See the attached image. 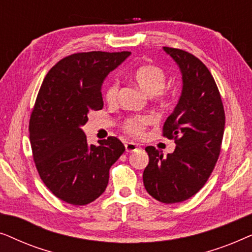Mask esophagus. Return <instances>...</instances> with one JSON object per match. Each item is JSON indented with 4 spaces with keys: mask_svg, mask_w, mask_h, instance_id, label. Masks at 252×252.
Instances as JSON below:
<instances>
[{
    "mask_svg": "<svg viewBox=\"0 0 252 252\" xmlns=\"http://www.w3.org/2000/svg\"><path fill=\"white\" fill-rule=\"evenodd\" d=\"M125 148H126V151L127 153H133V151H136L139 149V144L134 143V142H127L125 144Z\"/></svg>",
    "mask_w": 252,
    "mask_h": 252,
    "instance_id": "1",
    "label": "esophagus"
}]
</instances>
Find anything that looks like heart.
Wrapping results in <instances>:
<instances>
[{
    "instance_id": "1",
    "label": "heart",
    "mask_w": 252,
    "mask_h": 252,
    "mask_svg": "<svg viewBox=\"0 0 252 252\" xmlns=\"http://www.w3.org/2000/svg\"><path fill=\"white\" fill-rule=\"evenodd\" d=\"M132 80L141 91L146 94L153 96L156 99H163L166 97L164 92V86L166 84V73L160 67L153 64L141 65L132 74ZM118 95V84L111 82L108 85L104 92V98L108 103H113ZM150 123V118L143 116L130 117L124 124V129L133 136L142 135L144 128Z\"/></svg>"
}]
</instances>
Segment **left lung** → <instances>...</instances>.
<instances>
[{
    "label": "left lung",
    "mask_w": 252,
    "mask_h": 252,
    "mask_svg": "<svg viewBox=\"0 0 252 252\" xmlns=\"http://www.w3.org/2000/svg\"><path fill=\"white\" fill-rule=\"evenodd\" d=\"M163 49L182 74L181 96L163 127V135L174 139L177 147L166 157L156 148H146L149 164L143 185L155 199L172 204L194 196L211 175L222 142L225 111L208 67L187 51Z\"/></svg>",
    "instance_id": "8db88e82"
}]
</instances>
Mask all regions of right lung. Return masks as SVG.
<instances>
[{
	"label": "right lung",
	"instance_id": "add662e5",
	"mask_svg": "<svg viewBox=\"0 0 252 252\" xmlns=\"http://www.w3.org/2000/svg\"><path fill=\"white\" fill-rule=\"evenodd\" d=\"M129 51L78 53L48 72L30 119L33 159L41 180L62 201L86 205L104 192L109 170L125 147L115 136L88 146L81 127L103 108L102 85Z\"/></svg>",
	"mask_w": 252,
	"mask_h": 252
}]
</instances>
